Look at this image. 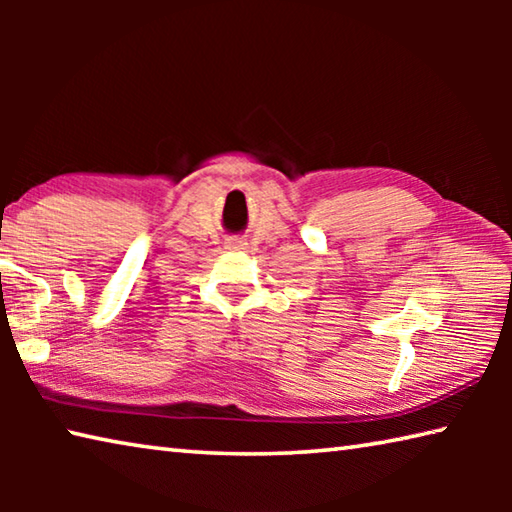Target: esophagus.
<instances>
[{"label":"esophagus","instance_id":"esophagus-1","mask_svg":"<svg viewBox=\"0 0 512 512\" xmlns=\"http://www.w3.org/2000/svg\"><path fill=\"white\" fill-rule=\"evenodd\" d=\"M225 250H230V253H241V250H246V241L228 239L225 241Z\"/></svg>","mask_w":512,"mask_h":512}]
</instances>
